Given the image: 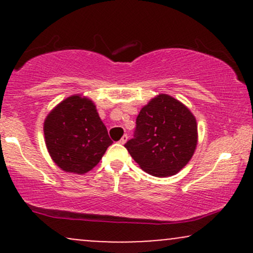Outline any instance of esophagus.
Instances as JSON below:
<instances>
[{"label": "esophagus", "mask_w": 253, "mask_h": 253, "mask_svg": "<svg viewBox=\"0 0 253 253\" xmlns=\"http://www.w3.org/2000/svg\"><path fill=\"white\" fill-rule=\"evenodd\" d=\"M127 139H128V135L124 134L123 138L120 139V143H121V144H125V143H126V141H127Z\"/></svg>", "instance_id": "esophagus-1"}]
</instances>
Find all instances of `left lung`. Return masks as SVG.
<instances>
[{"mask_svg":"<svg viewBox=\"0 0 253 253\" xmlns=\"http://www.w3.org/2000/svg\"><path fill=\"white\" fill-rule=\"evenodd\" d=\"M135 124L125 147L147 173L172 176L190 161L197 144L196 120L176 98L158 95L141 108Z\"/></svg>","mask_w":253,"mask_h":253,"instance_id":"8db88e82","label":"left lung"}]
</instances>
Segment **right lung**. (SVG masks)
Returning a JSON list of instances; mask_svg holds the SVG:
<instances>
[{
    "label": "right lung",
    "mask_w": 253,
    "mask_h": 253,
    "mask_svg": "<svg viewBox=\"0 0 253 253\" xmlns=\"http://www.w3.org/2000/svg\"><path fill=\"white\" fill-rule=\"evenodd\" d=\"M51 158L66 172L85 173L113 141L91 101L80 95L60 102L43 124Z\"/></svg>",
    "instance_id": "obj_1"
}]
</instances>
